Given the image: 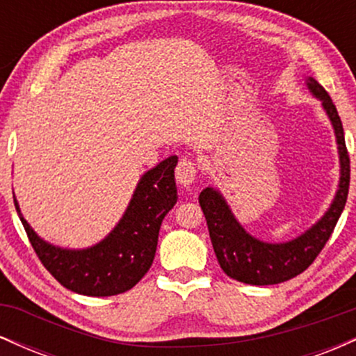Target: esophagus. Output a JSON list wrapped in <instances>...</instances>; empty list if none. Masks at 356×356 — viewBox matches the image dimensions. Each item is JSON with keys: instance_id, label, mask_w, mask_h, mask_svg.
I'll list each match as a JSON object with an SVG mask.
<instances>
[{"instance_id": "34e87169", "label": "esophagus", "mask_w": 356, "mask_h": 356, "mask_svg": "<svg viewBox=\"0 0 356 356\" xmlns=\"http://www.w3.org/2000/svg\"><path fill=\"white\" fill-rule=\"evenodd\" d=\"M175 179L177 184L182 187H191L195 181V167L189 161L179 162L177 169H175Z\"/></svg>"}]
</instances>
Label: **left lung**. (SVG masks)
I'll list each match as a JSON object with an SVG mask.
<instances>
[{"instance_id": "obj_1", "label": "left lung", "mask_w": 356, "mask_h": 356, "mask_svg": "<svg viewBox=\"0 0 356 356\" xmlns=\"http://www.w3.org/2000/svg\"><path fill=\"white\" fill-rule=\"evenodd\" d=\"M305 85L314 99L320 100L323 112L333 127L338 149L340 179L325 214L296 238L283 243H269L244 229L218 187L209 186L199 194V204L206 216L211 243L220 268L227 276L241 283L268 286L301 275L325 248L345 209L350 187V157L340 115L326 90L313 76H306Z\"/></svg>"}]
</instances>
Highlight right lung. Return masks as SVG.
I'll return each mask as SVG.
<instances>
[{
  "instance_id": "right-lung-1",
  "label": "right lung",
  "mask_w": 356,
  "mask_h": 356,
  "mask_svg": "<svg viewBox=\"0 0 356 356\" xmlns=\"http://www.w3.org/2000/svg\"><path fill=\"white\" fill-rule=\"evenodd\" d=\"M177 155H170L142 174L129 206L113 229L88 248H63L38 236L15 207L31 246L53 277L73 293L85 296H113L129 291L152 266L162 220L177 202L174 169Z\"/></svg>"
}]
</instances>
